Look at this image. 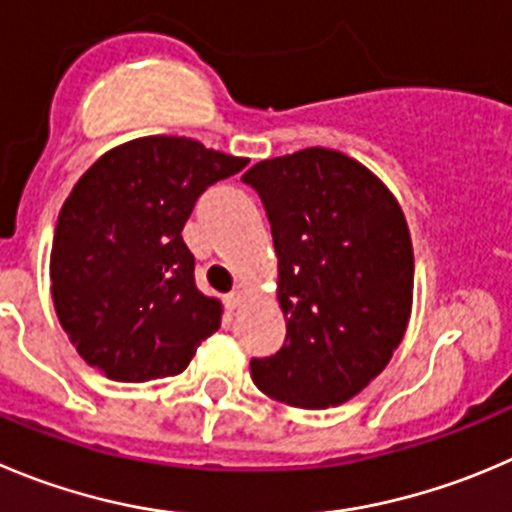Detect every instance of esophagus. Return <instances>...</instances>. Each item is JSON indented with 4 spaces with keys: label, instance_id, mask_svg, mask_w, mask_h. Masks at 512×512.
Here are the masks:
<instances>
[{
    "label": "esophagus",
    "instance_id": "obj_1",
    "mask_svg": "<svg viewBox=\"0 0 512 512\" xmlns=\"http://www.w3.org/2000/svg\"><path fill=\"white\" fill-rule=\"evenodd\" d=\"M243 301H246V294H243L241 289H236V291H231V294H226V306L231 311L238 309V306H241Z\"/></svg>",
    "mask_w": 512,
    "mask_h": 512
}]
</instances>
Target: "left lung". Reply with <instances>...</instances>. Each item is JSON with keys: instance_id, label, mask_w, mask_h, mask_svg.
Listing matches in <instances>:
<instances>
[{"instance_id": "left-lung-1", "label": "left lung", "mask_w": 512, "mask_h": 512, "mask_svg": "<svg viewBox=\"0 0 512 512\" xmlns=\"http://www.w3.org/2000/svg\"><path fill=\"white\" fill-rule=\"evenodd\" d=\"M259 191L279 259L286 342L251 359L276 402L324 410L382 374L407 332L415 253L402 206L359 160L304 148L243 173Z\"/></svg>"}]
</instances>
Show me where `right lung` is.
<instances>
[{"label":"right lung","mask_w":512,"mask_h":512,"mask_svg":"<svg viewBox=\"0 0 512 512\" xmlns=\"http://www.w3.org/2000/svg\"><path fill=\"white\" fill-rule=\"evenodd\" d=\"M246 163L193 138L148 135L100 155L62 203L52 301L72 347L107 379L180 374L221 326L223 304L198 291L180 233L198 196Z\"/></svg>","instance_id":"1"}]
</instances>
